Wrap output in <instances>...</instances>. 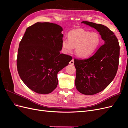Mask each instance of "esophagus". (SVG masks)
<instances>
[{
  "label": "esophagus",
  "instance_id": "esophagus-1",
  "mask_svg": "<svg viewBox=\"0 0 128 128\" xmlns=\"http://www.w3.org/2000/svg\"><path fill=\"white\" fill-rule=\"evenodd\" d=\"M74 60L72 59V60L70 61V62H69V64H70L72 65V66H73V65H74Z\"/></svg>",
  "mask_w": 128,
  "mask_h": 128
}]
</instances>
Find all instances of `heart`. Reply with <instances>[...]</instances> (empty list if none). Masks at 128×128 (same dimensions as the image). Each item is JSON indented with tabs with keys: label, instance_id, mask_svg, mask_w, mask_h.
Listing matches in <instances>:
<instances>
[{
	"label": "heart",
	"instance_id": "1",
	"mask_svg": "<svg viewBox=\"0 0 128 128\" xmlns=\"http://www.w3.org/2000/svg\"><path fill=\"white\" fill-rule=\"evenodd\" d=\"M68 38L61 40V48L65 53L71 52L75 47L76 55L80 58H86L92 54L99 46L101 37L96 32H90L83 29L69 31Z\"/></svg>",
	"mask_w": 128,
	"mask_h": 128
}]
</instances>
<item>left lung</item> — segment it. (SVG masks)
<instances>
[{
  "label": "left lung",
  "instance_id": "1",
  "mask_svg": "<svg viewBox=\"0 0 128 128\" xmlns=\"http://www.w3.org/2000/svg\"><path fill=\"white\" fill-rule=\"evenodd\" d=\"M81 23L96 29L104 40V44L90 58L74 60L76 89L82 94L93 95L104 90L114 78L118 69L120 46L114 32L107 26L88 21Z\"/></svg>",
  "mask_w": 128,
  "mask_h": 128
}]
</instances>
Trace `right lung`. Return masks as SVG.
Wrapping results in <instances>:
<instances>
[{
	"label": "right lung",
	"instance_id": "1",
	"mask_svg": "<svg viewBox=\"0 0 128 128\" xmlns=\"http://www.w3.org/2000/svg\"><path fill=\"white\" fill-rule=\"evenodd\" d=\"M63 29L50 22H37L26 29L19 44L17 68L26 86L39 94L56 88L58 73L68 65L72 56L60 53Z\"/></svg>",
	"mask_w": 128,
	"mask_h": 128
}]
</instances>
